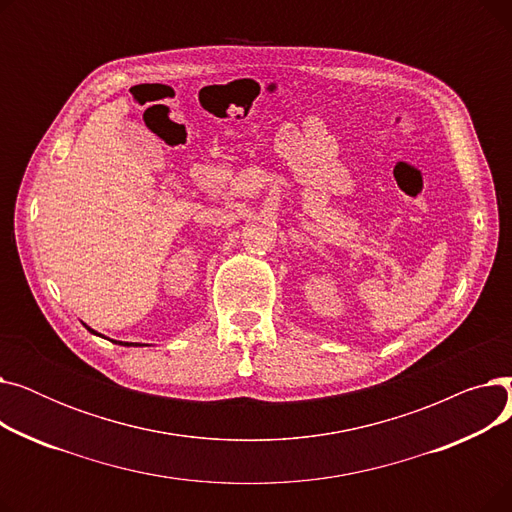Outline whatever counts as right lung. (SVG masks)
Masks as SVG:
<instances>
[{"label":"right lung","mask_w":512,"mask_h":512,"mask_svg":"<svg viewBox=\"0 0 512 512\" xmlns=\"http://www.w3.org/2000/svg\"><path fill=\"white\" fill-rule=\"evenodd\" d=\"M85 328H87L91 334H97V332H95V330H91L89 326H85ZM97 336H99V334H97ZM118 344H124V346H145V344H141V342H118Z\"/></svg>","instance_id":"add662e5"}]
</instances>
